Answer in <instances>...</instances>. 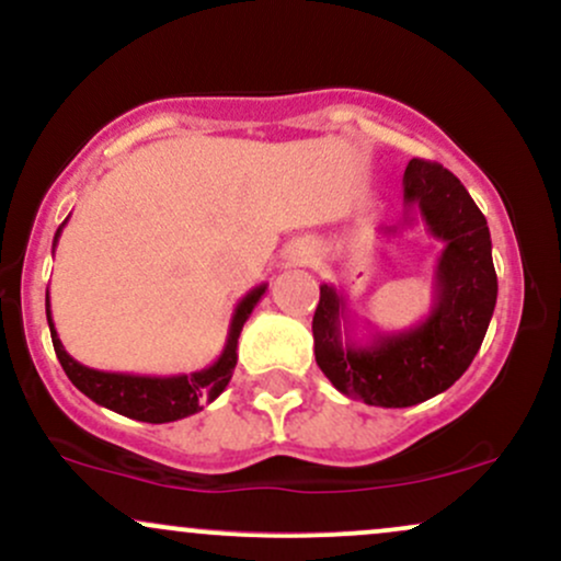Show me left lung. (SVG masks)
Returning <instances> with one entry per match:
<instances>
[{"label":"left lung","mask_w":561,"mask_h":561,"mask_svg":"<svg viewBox=\"0 0 561 561\" xmlns=\"http://www.w3.org/2000/svg\"><path fill=\"white\" fill-rule=\"evenodd\" d=\"M403 224L379 227L398 234L422 218L424 229L443 242L435 266V300L420 324L403 332L353 337L347 298L334 285H321L313 313V353L319 369L347 398L382 409L416 405L448 390L478 356L491 324L499 279L485 216L465 184L448 169L409 160L403 173Z\"/></svg>","instance_id":"8db88e82"}]
</instances>
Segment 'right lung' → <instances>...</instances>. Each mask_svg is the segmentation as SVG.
Instances as JSON below:
<instances>
[{
    "mask_svg": "<svg viewBox=\"0 0 561 561\" xmlns=\"http://www.w3.org/2000/svg\"><path fill=\"white\" fill-rule=\"evenodd\" d=\"M66 224L68 218L60 224V229H57L53 253ZM266 287L268 285L253 287L240 302H237L234 313H231L227 345H224L221 356H218L210 366H205V369L190 371V375H171V377L121 375V371H100V369H89V366L79 364L66 347H62L60 337H57L53 311H49V289H47V324H49V332H53L57 362H60L70 382H73L83 396L92 398L94 403L105 405V409L115 411V414L128 416V420L150 422V424L176 422L190 414H197L205 403L216 401V398L227 390L229 379L234 375V366H237V340H240L244 321L250 319L253 308L259 306V300L266 295Z\"/></svg>",
    "mask_w": 561,
    "mask_h": 561,
    "instance_id": "add662e5",
    "label": "right lung"
}]
</instances>
